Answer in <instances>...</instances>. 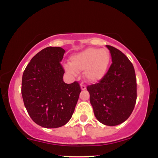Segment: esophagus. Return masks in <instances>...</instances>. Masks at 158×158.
<instances>
[{
    "instance_id": "34e87169",
    "label": "esophagus",
    "mask_w": 158,
    "mask_h": 158,
    "mask_svg": "<svg viewBox=\"0 0 158 158\" xmlns=\"http://www.w3.org/2000/svg\"><path fill=\"white\" fill-rule=\"evenodd\" d=\"M80 87H81V89L82 90H84L86 89V86H85V85L83 84V83H81V84L80 85Z\"/></svg>"
}]
</instances>
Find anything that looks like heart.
<instances>
[{"label":"heart","mask_w":158,"mask_h":158,"mask_svg":"<svg viewBox=\"0 0 158 158\" xmlns=\"http://www.w3.org/2000/svg\"><path fill=\"white\" fill-rule=\"evenodd\" d=\"M110 56L106 49L87 48L70 57L71 64H65L68 73L76 75L78 70H85V77L89 81L95 82L105 77L110 64Z\"/></svg>","instance_id":"heart-1"}]
</instances>
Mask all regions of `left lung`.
I'll use <instances>...</instances> for the list:
<instances>
[{"instance_id": "1", "label": "left lung", "mask_w": 158, "mask_h": 158, "mask_svg": "<svg viewBox=\"0 0 158 158\" xmlns=\"http://www.w3.org/2000/svg\"><path fill=\"white\" fill-rule=\"evenodd\" d=\"M112 63L100 81L88 85L90 102L96 118L102 124L114 126L130 117L137 100L135 68L127 56L118 49L106 45Z\"/></svg>"}]
</instances>
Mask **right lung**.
<instances>
[{
  "instance_id": "add662e5",
  "label": "right lung",
  "mask_w": 158,
  "mask_h": 158,
  "mask_svg": "<svg viewBox=\"0 0 158 158\" xmlns=\"http://www.w3.org/2000/svg\"><path fill=\"white\" fill-rule=\"evenodd\" d=\"M65 52L59 47L43 49L23 71L21 94L29 115L36 124L47 128L63 126L70 120L81 88L78 81H63L60 64Z\"/></svg>"
}]
</instances>
